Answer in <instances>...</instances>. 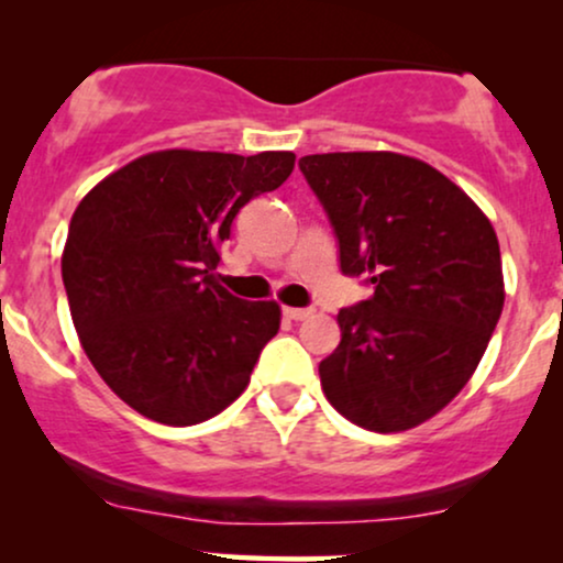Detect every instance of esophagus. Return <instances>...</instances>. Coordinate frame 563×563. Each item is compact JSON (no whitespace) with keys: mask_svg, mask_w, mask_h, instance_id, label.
<instances>
[{"mask_svg":"<svg viewBox=\"0 0 563 563\" xmlns=\"http://www.w3.org/2000/svg\"><path fill=\"white\" fill-rule=\"evenodd\" d=\"M283 314H286L288 320H307L309 314H312V309H307V307H286V309H283Z\"/></svg>","mask_w":563,"mask_h":563,"instance_id":"1","label":"esophagus"}]
</instances>
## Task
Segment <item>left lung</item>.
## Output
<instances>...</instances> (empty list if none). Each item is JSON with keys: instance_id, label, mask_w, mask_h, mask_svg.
Segmentation results:
<instances>
[{"instance_id": "obj_1", "label": "left lung", "mask_w": 563, "mask_h": 563, "mask_svg": "<svg viewBox=\"0 0 563 563\" xmlns=\"http://www.w3.org/2000/svg\"><path fill=\"white\" fill-rule=\"evenodd\" d=\"M299 169L331 219L341 273L373 286L339 312L341 344L320 363L328 402L380 434L429 421L500 320L493 224L442 172L399 153H320Z\"/></svg>"}]
</instances>
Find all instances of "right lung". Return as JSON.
<instances>
[{
  "instance_id": "add662e5",
  "label": "right lung",
  "mask_w": 563,
  "mask_h": 563,
  "mask_svg": "<svg viewBox=\"0 0 563 563\" xmlns=\"http://www.w3.org/2000/svg\"><path fill=\"white\" fill-rule=\"evenodd\" d=\"M296 156L147 153L113 172L74 211L63 286L89 363L151 421H209L249 386L280 328L275 301L217 283L232 219L277 190Z\"/></svg>"
}]
</instances>
